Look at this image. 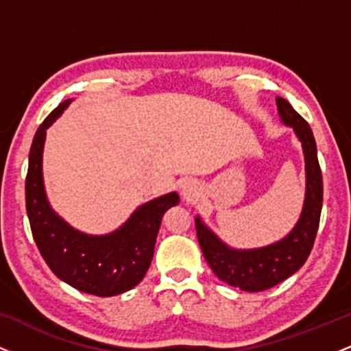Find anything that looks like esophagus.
<instances>
[{"label": "esophagus", "mask_w": 351, "mask_h": 351, "mask_svg": "<svg viewBox=\"0 0 351 351\" xmlns=\"http://www.w3.org/2000/svg\"><path fill=\"white\" fill-rule=\"evenodd\" d=\"M181 195L186 199H195L196 196H198V184H196V181H184V183L181 184Z\"/></svg>", "instance_id": "obj_1"}]
</instances>
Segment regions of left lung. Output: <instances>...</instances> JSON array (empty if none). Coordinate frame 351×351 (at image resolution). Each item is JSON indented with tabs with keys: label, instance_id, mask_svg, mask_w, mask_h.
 I'll use <instances>...</instances> for the list:
<instances>
[{
	"label": "left lung",
	"instance_id": "8db88e82",
	"mask_svg": "<svg viewBox=\"0 0 351 351\" xmlns=\"http://www.w3.org/2000/svg\"><path fill=\"white\" fill-rule=\"evenodd\" d=\"M280 119L291 125L300 138L305 155L307 193L305 204L297 226L287 237L267 247L252 251H236L221 243L196 217V236L209 267L223 282L245 292H263L280 284L305 264L312 251L320 224L324 203V180L317 158V145L312 128L293 110L285 99L277 97Z\"/></svg>",
	"mask_w": 351,
	"mask_h": 351
}]
</instances>
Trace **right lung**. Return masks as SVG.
Listing matches in <instances>:
<instances>
[{
  "mask_svg": "<svg viewBox=\"0 0 351 351\" xmlns=\"http://www.w3.org/2000/svg\"><path fill=\"white\" fill-rule=\"evenodd\" d=\"M62 102L39 125L29 152L26 175V211L43 259L60 280L80 292L112 297L134 289L150 267L165 213L180 203L176 193L148 201L119 231L87 236L72 229L52 211L43 184V147L47 127L62 114Z\"/></svg>",
  "mask_w": 351,
  "mask_h": 351,
  "instance_id": "1",
  "label": "right lung"
}]
</instances>
